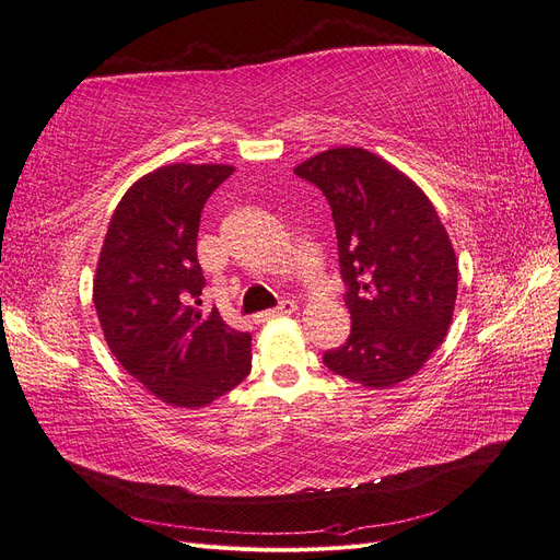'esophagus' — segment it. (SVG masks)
Returning <instances> with one entry per match:
<instances>
[{
  "label": "esophagus",
  "mask_w": 560,
  "mask_h": 560,
  "mask_svg": "<svg viewBox=\"0 0 560 560\" xmlns=\"http://www.w3.org/2000/svg\"><path fill=\"white\" fill-rule=\"evenodd\" d=\"M295 312H298V302H293V300H283L277 308H269V312L258 314L254 320H256V323H269V320H275V318L291 316V314H295Z\"/></svg>",
  "instance_id": "obj_1"
}]
</instances>
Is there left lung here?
<instances>
[{
  "mask_svg": "<svg viewBox=\"0 0 560 560\" xmlns=\"http://www.w3.org/2000/svg\"><path fill=\"white\" fill-rule=\"evenodd\" d=\"M295 175L332 207L350 337L323 362L337 376L385 389L416 376L452 323L457 258L431 200L385 159L337 148Z\"/></svg>",
  "mask_w": 560,
  "mask_h": 560,
  "instance_id": "8db88e82",
  "label": "left lung"
}]
</instances>
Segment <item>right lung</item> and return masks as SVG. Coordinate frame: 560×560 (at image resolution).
<instances>
[{"label": "right lung", "mask_w": 560, "mask_h": 560, "mask_svg": "<svg viewBox=\"0 0 560 560\" xmlns=\"http://www.w3.org/2000/svg\"><path fill=\"white\" fill-rule=\"evenodd\" d=\"M233 165L173 163L121 196L96 265L94 306L110 353L154 397L202 408L252 371V335L205 314L200 212Z\"/></svg>", "instance_id": "1"}]
</instances>
